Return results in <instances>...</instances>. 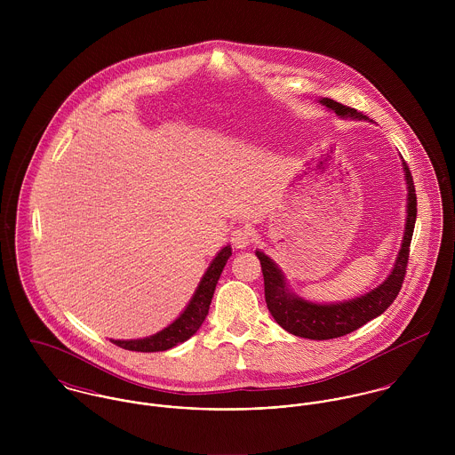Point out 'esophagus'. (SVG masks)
Returning <instances> with one entry per match:
<instances>
[{
    "instance_id": "esophagus-1",
    "label": "esophagus",
    "mask_w": 455,
    "mask_h": 455,
    "mask_svg": "<svg viewBox=\"0 0 455 455\" xmlns=\"http://www.w3.org/2000/svg\"><path fill=\"white\" fill-rule=\"evenodd\" d=\"M254 235H252V229L249 226H240L236 228L233 233H231V243L236 247V249H243L247 247L251 242H252Z\"/></svg>"
}]
</instances>
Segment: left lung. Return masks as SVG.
<instances>
[{"label":"left lung","mask_w":455,"mask_h":455,"mask_svg":"<svg viewBox=\"0 0 455 455\" xmlns=\"http://www.w3.org/2000/svg\"><path fill=\"white\" fill-rule=\"evenodd\" d=\"M323 105L334 110L341 117H352L359 121H368V117L363 112H357L355 108H350L347 105H341L334 100L324 98ZM404 164V175L408 184V217H406V228H404V238L399 251L397 260L394 264V269L389 278L377 287L375 291L338 305H315L308 303L294 294L289 292L285 287L283 276L280 269L266 258L262 252H256L259 258L260 269L264 276V298L269 314L273 319L282 325L285 331H289L294 336L308 338V339H331L345 336L361 325L370 323L371 319L384 314L392 301L397 298L410 258V243L413 236L415 219H417V195L413 186V177L410 173V168Z\"/></svg>","instance_id":"obj_1"}]
</instances>
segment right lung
I'll return each instance as SVG.
<instances>
[{"label":"right lung","mask_w":455,"mask_h":455,"mask_svg":"<svg viewBox=\"0 0 455 455\" xmlns=\"http://www.w3.org/2000/svg\"><path fill=\"white\" fill-rule=\"evenodd\" d=\"M229 256H231V247H224L217 254V258L210 264L204 276L201 278L195 296H193L191 303L188 305L186 312L173 324L168 325L161 332L143 338V339H130V341L112 339V341L121 348L134 350V352H161V350H168V348L189 339L208 315L217 280H219L226 262L229 259Z\"/></svg>","instance_id":"right-lung-1"}]
</instances>
